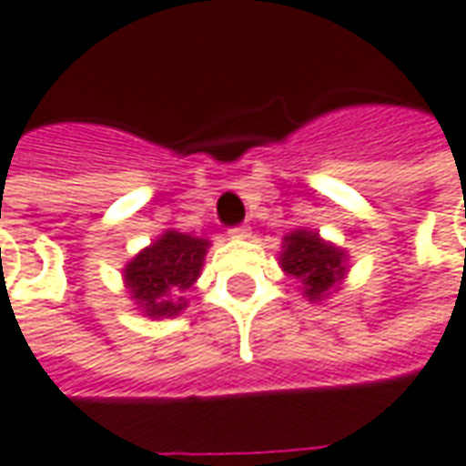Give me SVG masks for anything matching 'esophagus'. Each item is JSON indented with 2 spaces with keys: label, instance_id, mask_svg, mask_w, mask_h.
<instances>
[{
  "label": "esophagus",
  "instance_id": "34e87169",
  "mask_svg": "<svg viewBox=\"0 0 466 466\" xmlns=\"http://www.w3.org/2000/svg\"><path fill=\"white\" fill-rule=\"evenodd\" d=\"M229 237L245 239V237H249V227H245V224H239V227H232V229H229Z\"/></svg>",
  "mask_w": 466,
  "mask_h": 466
}]
</instances>
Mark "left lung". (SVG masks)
<instances>
[{"instance_id":"1","label":"left lung","mask_w":466,"mask_h":466,"mask_svg":"<svg viewBox=\"0 0 466 466\" xmlns=\"http://www.w3.org/2000/svg\"><path fill=\"white\" fill-rule=\"evenodd\" d=\"M283 248V270L304 283V294L309 299L328 294L329 286L343 279V252L322 242L314 232H291Z\"/></svg>"}]
</instances>
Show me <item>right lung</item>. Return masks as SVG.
I'll use <instances>...</instances> for the list:
<instances>
[{"instance_id": "add662e5", "label": "right lung", "mask_w": 466, "mask_h": 466, "mask_svg": "<svg viewBox=\"0 0 466 466\" xmlns=\"http://www.w3.org/2000/svg\"><path fill=\"white\" fill-rule=\"evenodd\" d=\"M208 242L190 234L167 232L126 265V286L149 317H169L183 309L180 294L201 273Z\"/></svg>"}]
</instances>
